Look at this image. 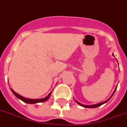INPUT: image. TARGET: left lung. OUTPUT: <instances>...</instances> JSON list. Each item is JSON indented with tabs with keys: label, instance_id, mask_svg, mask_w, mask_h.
Wrapping results in <instances>:
<instances>
[{
	"label": "left lung",
	"instance_id": "left-lung-1",
	"mask_svg": "<svg viewBox=\"0 0 127 127\" xmlns=\"http://www.w3.org/2000/svg\"><path fill=\"white\" fill-rule=\"evenodd\" d=\"M112 56H114V54H113V53H112ZM116 89H117V88H116ZM116 89L114 90V92L112 93V95H111V96H110V98H109L108 99V100H106L104 101V102H100V103L96 104H92V105H84V104H81V103H80V102H78V101H76V100H75V101H76V102H77V103H78V104H79V105L82 106H83V107H85V108H96V107H98V106H100L102 105L103 104L106 103V102H107L109 100H110V99L111 98V97H112V96H113V94H114V92H115V91H116Z\"/></svg>",
	"mask_w": 127,
	"mask_h": 127
}]
</instances>
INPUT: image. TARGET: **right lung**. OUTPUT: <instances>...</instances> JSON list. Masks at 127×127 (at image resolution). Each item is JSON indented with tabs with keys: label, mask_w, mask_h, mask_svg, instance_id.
<instances>
[{
	"label": "right lung",
	"mask_w": 127,
	"mask_h": 127,
	"mask_svg": "<svg viewBox=\"0 0 127 127\" xmlns=\"http://www.w3.org/2000/svg\"><path fill=\"white\" fill-rule=\"evenodd\" d=\"M10 90H11V91L13 92V94H15V96H16V97H17V98H18L19 99H20V100H21L22 101H23L24 102H26V103H28V104H35V103H39V102H43L49 99V98L50 97V96H51V92H50V93H49V94H48L46 97H45V98H43L30 99V98H25V97H23V96H21L19 94L16 93V92H15L13 89H11V88H10Z\"/></svg>",
	"instance_id": "obj_1"
}]
</instances>
